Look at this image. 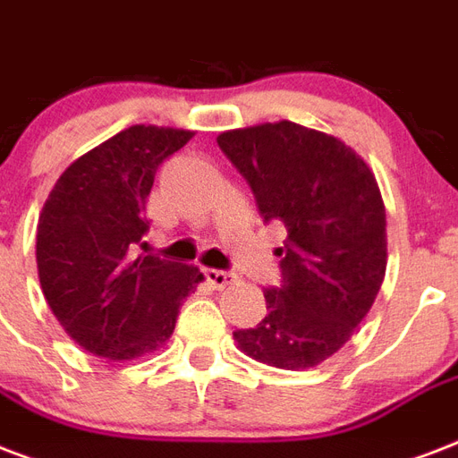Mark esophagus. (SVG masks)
<instances>
[{
  "mask_svg": "<svg viewBox=\"0 0 458 458\" xmlns=\"http://www.w3.org/2000/svg\"><path fill=\"white\" fill-rule=\"evenodd\" d=\"M205 279L210 282L212 289H226L229 284H233L236 282V275L233 272H226V269H212L208 267L205 269Z\"/></svg>",
  "mask_w": 458,
  "mask_h": 458,
  "instance_id": "obj_1",
  "label": "esophagus"
}]
</instances>
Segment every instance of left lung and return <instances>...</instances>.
Wrapping results in <instances>:
<instances>
[{
	"label": "left lung",
	"mask_w": 458,
	"mask_h": 458,
	"mask_svg": "<svg viewBox=\"0 0 458 458\" xmlns=\"http://www.w3.org/2000/svg\"><path fill=\"white\" fill-rule=\"evenodd\" d=\"M265 222H284L282 284L265 289L267 315L233 339L246 356L306 370L349 342L387 267V217L363 157L339 138L293 122L219 133Z\"/></svg>",
	"instance_id": "obj_1"
}]
</instances>
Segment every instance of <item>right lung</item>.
<instances>
[{
    "label": "right lung",
    "mask_w": 458,
    "mask_h": 458,
    "mask_svg": "<svg viewBox=\"0 0 458 458\" xmlns=\"http://www.w3.org/2000/svg\"><path fill=\"white\" fill-rule=\"evenodd\" d=\"M191 138L193 131L131 126L78 157L42 208V293L66 335L95 356L129 360L162 346L203 279L193 265L138 255L155 174Z\"/></svg>",
    "instance_id": "right-lung-1"
}]
</instances>
